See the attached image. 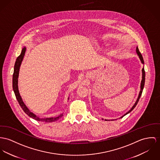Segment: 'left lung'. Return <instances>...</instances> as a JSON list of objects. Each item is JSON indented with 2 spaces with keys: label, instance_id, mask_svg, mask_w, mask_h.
Here are the masks:
<instances>
[{
  "label": "left lung",
  "instance_id": "obj_1",
  "mask_svg": "<svg viewBox=\"0 0 160 160\" xmlns=\"http://www.w3.org/2000/svg\"><path fill=\"white\" fill-rule=\"evenodd\" d=\"M136 53L138 54V57H139V59H140V60H141V62H142V64H144V60H143L142 56L141 53H140V52H139V50L138 49V47L136 48ZM145 75H146V74H145V71H144V68H143L142 69V80H141V86H140V91H139V95H138V98H137V100H136L135 103V104L133 105V106L132 107V108H131L130 110L128 111V112H127L125 114H123V116H122V117H121L120 118H123L124 116H125L126 114H128L129 112H130L132 111L135 108V107L136 106V105H137V103H138V102L139 100L140 97L141 96V94H142V91H143V89H144V83H145ZM102 119L103 120V119ZM105 121H110V120L105 119ZM111 121H114V120H111Z\"/></svg>",
  "mask_w": 160,
  "mask_h": 160
}]
</instances>
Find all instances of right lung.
Returning a JSON list of instances; mask_svg holds the SVG:
<instances>
[{"label":"right lung","mask_w":160,"mask_h":160,"mask_svg":"<svg viewBox=\"0 0 160 160\" xmlns=\"http://www.w3.org/2000/svg\"><path fill=\"white\" fill-rule=\"evenodd\" d=\"M26 51V48L24 47L23 49H22V52L20 54V55L17 58L16 61L15 62L14 64V72L12 75V89L14 91V92L15 94L16 98H17L21 107L22 108V109L25 112L30 118L38 121H41L43 122H53L57 121V120H58L59 119H60L62 116H63V113L61 114L60 115L57 116V117H51V118H40L39 116H37L36 114H35L33 112H32L25 105L24 102L22 100V98H21L19 91V89H18V77H19V69H20V67L21 65L22 62L24 59V57L25 55V53ZM68 98V100H69Z\"/></svg>","instance_id":"right-lung-1"}]
</instances>
